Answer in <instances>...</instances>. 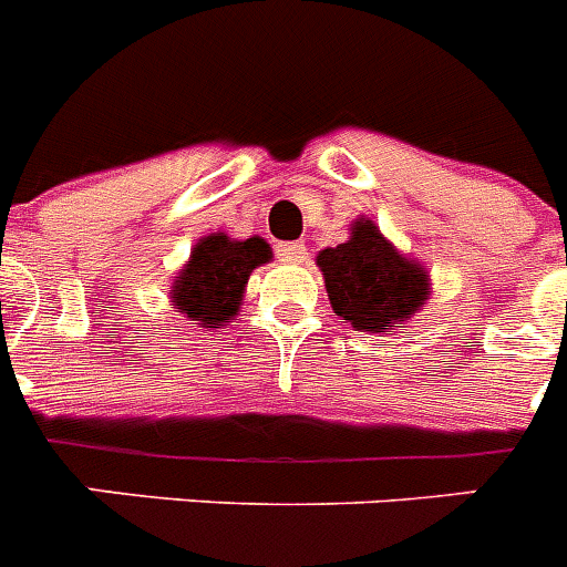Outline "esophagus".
<instances>
[{
  "mask_svg": "<svg viewBox=\"0 0 567 567\" xmlns=\"http://www.w3.org/2000/svg\"><path fill=\"white\" fill-rule=\"evenodd\" d=\"M275 252H278V260H284V264H303V260H307V247H303V244H298V240L278 244V247H275Z\"/></svg>",
  "mask_w": 567,
  "mask_h": 567,
  "instance_id": "esophagus-1",
  "label": "esophagus"
}]
</instances>
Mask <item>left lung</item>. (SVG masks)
I'll use <instances>...</instances> for the list:
<instances>
[{"label": "left lung", "instance_id": "obj_1", "mask_svg": "<svg viewBox=\"0 0 567 567\" xmlns=\"http://www.w3.org/2000/svg\"><path fill=\"white\" fill-rule=\"evenodd\" d=\"M329 300L340 320L360 332H385L429 300V272L383 238L374 221L358 218L346 244L318 252Z\"/></svg>", "mask_w": 567, "mask_h": 567}]
</instances>
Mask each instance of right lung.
I'll use <instances>...</instances> for the list:
<instances>
[{
    "mask_svg": "<svg viewBox=\"0 0 567 567\" xmlns=\"http://www.w3.org/2000/svg\"><path fill=\"white\" fill-rule=\"evenodd\" d=\"M269 258L272 249L258 235L247 240H233L224 233L207 235L195 244L169 289L173 309L198 320L204 329L227 327L238 315L252 269Z\"/></svg>",
    "mask_w": 567,
    "mask_h": 567,
    "instance_id": "add662e5",
    "label": "right lung"
}]
</instances>
